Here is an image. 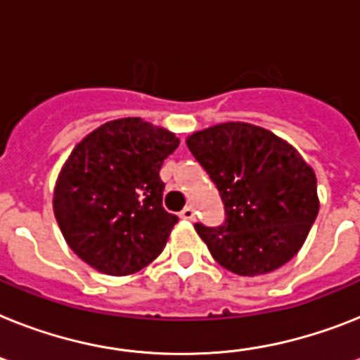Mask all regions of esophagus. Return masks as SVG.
I'll use <instances>...</instances> for the list:
<instances>
[{"mask_svg": "<svg viewBox=\"0 0 360 360\" xmlns=\"http://www.w3.org/2000/svg\"><path fill=\"white\" fill-rule=\"evenodd\" d=\"M180 219H184V221H195V207L193 206H186L180 212Z\"/></svg>", "mask_w": 360, "mask_h": 360, "instance_id": "1", "label": "esophagus"}]
</instances>
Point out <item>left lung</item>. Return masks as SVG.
I'll return each instance as SVG.
<instances>
[{
	"instance_id": "1",
	"label": "left lung",
	"mask_w": 360,
	"mask_h": 360,
	"mask_svg": "<svg viewBox=\"0 0 360 360\" xmlns=\"http://www.w3.org/2000/svg\"><path fill=\"white\" fill-rule=\"evenodd\" d=\"M187 147L221 193L226 221L195 224L213 259L239 276H261L298 254L319 215L316 174L285 139L228 121L193 132Z\"/></svg>"
}]
</instances>
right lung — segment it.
<instances>
[{
	"instance_id": "obj_1",
	"label": "right lung",
	"mask_w": 360,
	"mask_h": 360,
	"mask_svg": "<svg viewBox=\"0 0 360 360\" xmlns=\"http://www.w3.org/2000/svg\"><path fill=\"white\" fill-rule=\"evenodd\" d=\"M180 139L141 117L101 124L75 145L53 191L68 246L91 269L129 276L150 265L178 217L162 206L160 169Z\"/></svg>"
}]
</instances>
